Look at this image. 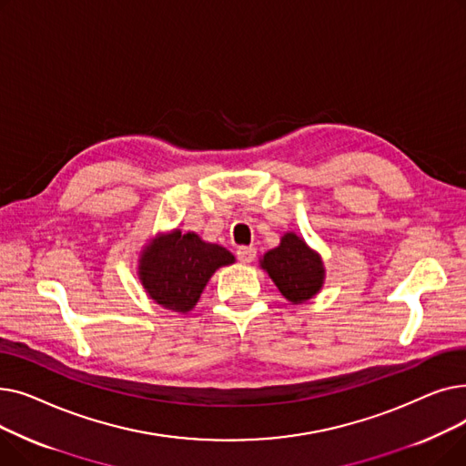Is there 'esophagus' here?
<instances>
[{
  "instance_id": "obj_1",
  "label": "esophagus",
  "mask_w": 466,
  "mask_h": 466,
  "mask_svg": "<svg viewBox=\"0 0 466 466\" xmlns=\"http://www.w3.org/2000/svg\"><path fill=\"white\" fill-rule=\"evenodd\" d=\"M236 255H238V258H239L243 264H249V262L255 260L257 249L251 248V246H249V248H248V246H241V248L236 249Z\"/></svg>"
}]
</instances>
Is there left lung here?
<instances>
[{
	"instance_id": "obj_1",
	"label": "left lung",
	"mask_w": 466,
	"mask_h": 466,
	"mask_svg": "<svg viewBox=\"0 0 466 466\" xmlns=\"http://www.w3.org/2000/svg\"><path fill=\"white\" fill-rule=\"evenodd\" d=\"M262 268L292 304L309 300L323 285V262L297 234H285L279 248L268 251Z\"/></svg>"
}]
</instances>
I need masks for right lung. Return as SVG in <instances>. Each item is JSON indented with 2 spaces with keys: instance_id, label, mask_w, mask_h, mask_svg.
I'll return each instance as SVG.
<instances>
[{
  "instance_id": "1",
  "label": "right lung",
  "mask_w": 466,
  "mask_h": 466,
  "mask_svg": "<svg viewBox=\"0 0 466 466\" xmlns=\"http://www.w3.org/2000/svg\"><path fill=\"white\" fill-rule=\"evenodd\" d=\"M234 262V255L194 232L160 236L139 260V278L149 297L174 311H188L198 302L213 272Z\"/></svg>"
}]
</instances>
